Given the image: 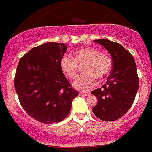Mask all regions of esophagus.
I'll return each instance as SVG.
<instances>
[{"mask_svg": "<svg viewBox=\"0 0 152 152\" xmlns=\"http://www.w3.org/2000/svg\"><path fill=\"white\" fill-rule=\"evenodd\" d=\"M79 94H82V95H84V96L90 95V92H88V91H80Z\"/></svg>", "mask_w": 152, "mask_h": 152, "instance_id": "1", "label": "esophagus"}]
</instances>
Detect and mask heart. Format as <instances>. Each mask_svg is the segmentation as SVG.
I'll return each mask as SVG.
<instances>
[{
  "label": "heart",
  "instance_id": "obj_1",
  "mask_svg": "<svg viewBox=\"0 0 152 152\" xmlns=\"http://www.w3.org/2000/svg\"><path fill=\"white\" fill-rule=\"evenodd\" d=\"M83 66V74L75 81L76 88L88 90L97 83V78L106 77L112 69V60L110 55L100 52L93 47H82L73 52L72 58L64 55L60 62L61 70L69 79L75 80L77 75L80 66Z\"/></svg>",
  "mask_w": 152,
  "mask_h": 152
}]
</instances>
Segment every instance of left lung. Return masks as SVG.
<instances>
[{
  "label": "left lung",
  "mask_w": 152,
  "mask_h": 152,
  "mask_svg": "<svg viewBox=\"0 0 152 152\" xmlns=\"http://www.w3.org/2000/svg\"><path fill=\"white\" fill-rule=\"evenodd\" d=\"M94 42L104 46L112 59V70L101 88L91 91L97 97L94 115L103 121H115L124 116L132 106L139 87L136 64L132 54L120 43L107 39Z\"/></svg>",
  "instance_id": "obj_1"
}]
</instances>
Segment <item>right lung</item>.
<instances>
[{"label":"right lung","instance_id":"1","mask_svg":"<svg viewBox=\"0 0 152 152\" xmlns=\"http://www.w3.org/2000/svg\"><path fill=\"white\" fill-rule=\"evenodd\" d=\"M66 48L59 43L36 46L20 58L17 66L14 85L20 105L42 124L65 119L78 95L60 67Z\"/></svg>","mask_w":152,"mask_h":152}]
</instances>
